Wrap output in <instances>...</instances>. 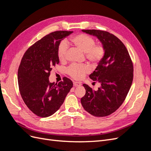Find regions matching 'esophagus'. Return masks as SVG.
Returning <instances> with one entry per match:
<instances>
[{
  "label": "esophagus",
  "instance_id": "obj_1",
  "mask_svg": "<svg viewBox=\"0 0 151 151\" xmlns=\"http://www.w3.org/2000/svg\"><path fill=\"white\" fill-rule=\"evenodd\" d=\"M73 84H74V86H81V83H80V82H77V81H75L73 83Z\"/></svg>",
  "mask_w": 151,
  "mask_h": 151
}]
</instances>
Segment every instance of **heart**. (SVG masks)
I'll return each mask as SVG.
<instances>
[{
    "instance_id": "b5f03b06",
    "label": "heart",
    "mask_w": 151,
    "mask_h": 151,
    "mask_svg": "<svg viewBox=\"0 0 151 151\" xmlns=\"http://www.w3.org/2000/svg\"><path fill=\"white\" fill-rule=\"evenodd\" d=\"M67 45H71L82 52L89 62L96 64L101 60L104 54V49L101 45H95L93 38L85 34H79L72 37L67 42H62L58 48V58L60 61H64L67 52ZM90 71L86 65H72L67 68V72L73 78L80 79Z\"/></svg>"
}]
</instances>
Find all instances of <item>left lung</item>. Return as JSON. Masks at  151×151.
<instances>
[{
	"instance_id": "8db88e82",
	"label": "left lung",
	"mask_w": 151,
	"mask_h": 151,
	"mask_svg": "<svg viewBox=\"0 0 151 151\" xmlns=\"http://www.w3.org/2000/svg\"><path fill=\"white\" fill-rule=\"evenodd\" d=\"M96 36L101 43L104 54L90 78L101 84L94 91L86 84V94L82 106L94 116L111 115L119 108L127 96L133 81V64L129 53L121 41L107 31L82 30Z\"/></svg>"
}]
</instances>
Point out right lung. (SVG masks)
Returning <instances> with one entry per match:
<instances>
[{
  "label": "right lung",
  "mask_w": 151,
  "mask_h": 151,
  "mask_svg": "<svg viewBox=\"0 0 151 151\" xmlns=\"http://www.w3.org/2000/svg\"><path fill=\"white\" fill-rule=\"evenodd\" d=\"M73 31H57L44 36L25 52L18 68L17 81L21 97L38 116L52 115L60 108L72 88L71 80L50 83L52 68L59 63L58 48L62 40Z\"/></svg>",
  "instance_id": "obj_1"
}]
</instances>
